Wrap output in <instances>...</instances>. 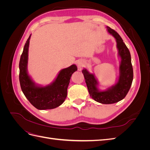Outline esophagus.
Listing matches in <instances>:
<instances>
[{
  "instance_id": "obj_1",
  "label": "esophagus",
  "mask_w": 150,
  "mask_h": 150,
  "mask_svg": "<svg viewBox=\"0 0 150 150\" xmlns=\"http://www.w3.org/2000/svg\"><path fill=\"white\" fill-rule=\"evenodd\" d=\"M85 64V62L83 60H79L77 62V65H78V67L79 69H81V68H83V67L84 66Z\"/></svg>"
}]
</instances>
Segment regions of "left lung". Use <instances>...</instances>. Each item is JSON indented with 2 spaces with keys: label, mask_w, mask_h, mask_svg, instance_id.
<instances>
[{
  "label": "left lung",
  "mask_w": 150,
  "mask_h": 150,
  "mask_svg": "<svg viewBox=\"0 0 150 150\" xmlns=\"http://www.w3.org/2000/svg\"><path fill=\"white\" fill-rule=\"evenodd\" d=\"M107 30L116 39L117 55L120 58L119 78L115 84L106 90L99 89V82L94 74L87 69L82 70L90 96L101 104H112L123 99L128 94L133 79V70L131 54L123 40L115 30L107 26Z\"/></svg>",
  "instance_id": "obj_1"
}]
</instances>
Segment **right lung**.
<instances>
[{"mask_svg":"<svg viewBox=\"0 0 150 150\" xmlns=\"http://www.w3.org/2000/svg\"><path fill=\"white\" fill-rule=\"evenodd\" d=\"M30 36L25 44L19 62V81L26 98L39 110L56 108L64 103L72 74L78 70L75 64L61 69L52 82L42 86L36 84L28 71V51Z\"/></svg>","mask_w":150,"mask_h":150,"instance_id":"1","label":"right lung"}]
</instances>
